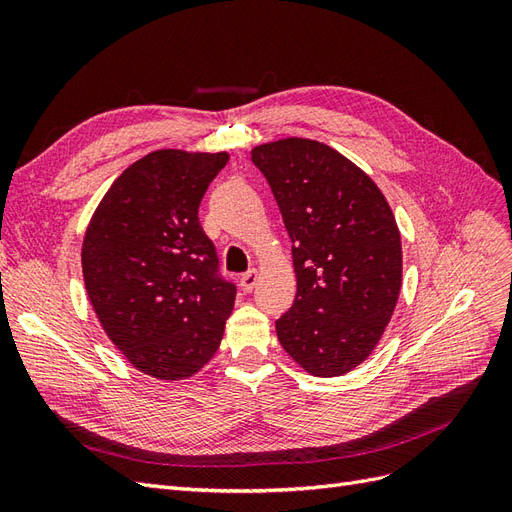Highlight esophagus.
Returning <instances> with one entry per match:
<instances>
[{
	"label": "esophagus",
	"instance_id": "esophagus-1",
	"mask_svg": "<svg viewBox=\"0 0 512 512\" xmlns=\"http://www.w3.org/2000/svg\"><path fill=\"white\" fill-rule=\"evenodd\" d=\"M256 282H258V271H256V269L243 273V275H241V290H243V292H252L254 286H256Z\"/></svg>",
	"mask_w": 512,
	"mask_h": 512
}]
</instances>
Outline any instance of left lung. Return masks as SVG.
I'll return each instance as SVG.
<instances>
[{"label": "left lung", "mask_w": 512, "mask_h": 512, "mask_svg": "<svg viewBox=\"0 0 512 512\" xmlns=\"http://www.w3.org/2000/svg\"><path fill=\"white\" fill-rule=\"evenodd\" d=\"M292 241L297 297L277 339L318 378L348 374L376 348L401 288V239L386 198L329 145L284 138L252 149Z\"/></svg>", "instance_id": "1"}]
</instances>
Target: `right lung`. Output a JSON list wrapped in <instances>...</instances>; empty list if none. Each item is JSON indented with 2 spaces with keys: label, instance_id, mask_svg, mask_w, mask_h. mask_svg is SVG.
<instances>
[{
  "label": "right lung",
  "instance_id": "add662e5",
  "mask_svg": "<svg viewBox=\"0 0 512 512\" xmlns=\"http://www.w3.org/2000/svg\"><path fill=\"white\" fill-rule=\"evenodd\" d=\"M228 153L160 149L128 166L85 232L83 275L106 335L160 380L188 378L218 350L237 286L198 220Z\"/></svg>",
  "mask_w": 512,
  "mask_h": 512
}]
</instances>
